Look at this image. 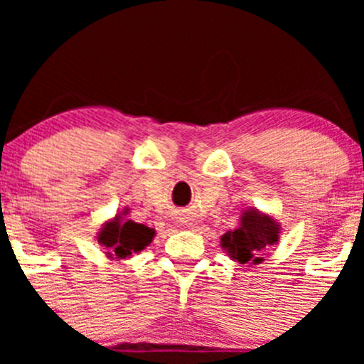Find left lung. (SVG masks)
Instances as JSON below:
<instances>
[{"label": "left lung", "mask_w": 364, "mask_h": 364, "mask_svg": "<svg viewBox=\"0 0 364 364\" xmlns=\"http://www.w3.org/2000/svg\"><path fill=\"white\" fill-rule=\"evenodd\" d=\"M282 234L280 222L269 213L257 208H247L241 211L240 223L234 230H227L220 237V247L225 250L230 260L243 266H259L262 264L266 250L278 243Z\"/></svg>", "instance_id": "8db88e82"}]
</instances>
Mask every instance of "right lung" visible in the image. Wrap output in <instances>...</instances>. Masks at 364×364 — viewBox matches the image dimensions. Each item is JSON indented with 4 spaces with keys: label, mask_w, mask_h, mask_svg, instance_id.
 Returning a JSON list of instances; mask_svg holds the SVG:
<instances>
[{
    "label": "right lung",
    "mask_w": 364,
    "mask_h": 364,
    "mask_svg": "<svg viewBox=\"0 0 364 364\" xmlns=\"http://www.w3.org/2000/svg\"><path fill=\"white\" fill-rule=\"evenodd\" d=\"M128 208L116 213L112 218L102 223V229L97 232V241L105 248V257L111 260L132 259L135 253H141L149 247L156 230L144 223H137L127 218Z\"/></svg>",
    "instance_id": "1"
}]
</instances>
